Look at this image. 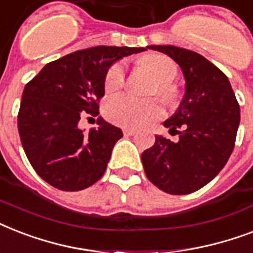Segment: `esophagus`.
<instances>
[{"instance_id": "obj_1", "label": "esophagus", "mask_w": 253, "mask_h": 253, "mask_svg": "<svg viewBox=\"0 0 253 253\" xmlns=\"http://www.w3.org/2000/svg\"><path fill=\"white\" fill-rule=\"evenodd\" d=\"M135 132H136V130H134V128H123V134L126 135V136H131V135H134Z\"/></svg>"}]
</instances>
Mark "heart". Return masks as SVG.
Segmentation results:
<instances>
[{"instance_id":"b5f03b06","label":"heart","mask_w":253,"mask_h":253,"mask_svg":"<svg viewBox=\"0 0 253 253\" xmlns=\"http://www.w3.org/2000/svg\"><path fill=\"white\" fill-rule=\"evenodd\" d=\"M144 65L158 79V93L170 102L176 97V90L170 85L177 76L174 61L164 55H151L144 59ZM126 81V64L117 61L105 75V90H119ZM164 113L159 99H139L130 94L114 95L105 103V115L110 122L123 127H144L159 119Z\"/></svg>"}]
</instances>
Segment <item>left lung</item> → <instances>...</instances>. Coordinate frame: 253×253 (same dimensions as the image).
Listing matches in <instances>:
<instances>
[{
	"label": "left lung",
	"instance_id": "1",
	"mask_svg": "<svg viewBox=\"0 0 253 253\" xmlns=\"http://www.w3.org/2000/svg\"><path fill=\"white\" fill-rule=\"evenodd\" d=\"M172 57L184 72L185 95L164 126L180 139L156 136L142 154L147 178L168 194H190L222 170L235 147L239 103L227 76L202 55L174 45H148ZM181 128L180 131L178 128Z\"/></svg>",
	"mask_w": 253,
	"mask_h": 253
}]
</instances>
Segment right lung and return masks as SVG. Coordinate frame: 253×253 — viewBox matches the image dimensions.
<instances>
[{
    "mask_svg": "<svg viewBox=\"0 0 253 253\" xmlns=\"http://www.w3.org/2000/svg\"><path fill=\"white\" fill-rule=\"evenodd\" d=\"M146 48L98 45L51 61L29 81L18 111V131L30 164L53 188L76 192L102 177L122 130L97 118L85 132L84 117L99 114L105 75L114 61Z\"/></svg>",
    "mask_w": 253,
    "mask_h": 253,
    "instance_id": "right-lung-1",
    "label": "right lung"
}]
</instances>
